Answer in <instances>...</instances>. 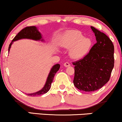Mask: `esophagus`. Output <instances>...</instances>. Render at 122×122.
Masks as SVG:
<instances>
[{"instance_id": "esophagus-1", "label": "esophagus", "mask_w": 122, "mask_h": 122, "mask_svg": "<svg viewBox=\"0 0 122 122\" xmlns=\"http://www.w3.org/2000/svg\"><path fill=\"white\" fill-rule=\"evenodd\" d=\"M64 66L68 67V66H70V64H69V62H65L64 64Z\"/></svg>"}]
</instances>
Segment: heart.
<instances>
[{
	"mask_svg": "<svg viewBox=\"0 0 122 122\" xmlns=\"http://www.w3.org/2000/svg\"><path fill=\"white\" fill-rule=\"evenodd\" d=\"M63 45L65 48L71 49V58L79 59L87 54L92 46V41L89 38H84L79 31H70L66 35Z\"/></svg>",
	"mask_w": 122,
	"mask_h": 122,
	"instance_id": "b5f03b06",
	"label": "heart"
}]
</instances>
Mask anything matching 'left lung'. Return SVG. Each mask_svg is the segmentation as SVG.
I'll use <instances>...</instances> for the list:
<instances>
[{
    "instance_id": "obj_1",
    "label": "left lung",
    "mask_w": 122,
    "mask_h": 122,
    "mask_svg": "<svg viewBox=\"0 0 122 122\" xmlns=\"http://www.w3.org/2000/svg\"><path fill=\"white\" fill-rule=\"evenodd\" d=\"M96 42L75 65L73 84L79 90L92 92L100 89L110 80L114 66V46L104 33L91 26Z\"/></svg>"
}]
</instances>
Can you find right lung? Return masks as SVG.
I'll return each instance as SVG.
<instances>
[{
  "mask_svg": "<svg viewBox=\"0 0 122 122\" xmlns=\"http://www.w3.org/2000/svg\"><path fill=\"white\" fill-rule=\"evenodd\" d=\"M23 38L31 39V40L36 41H43V40H42L41 34V33L38 31V30H37V27H36V26H27V27H26L24 28V29H22V30H21L18 33V34L14 38L12 42L10 43V44L9 47H8V51L10 50V49L12 43L14 41H17ZM60 67V64H56V65L53 66V68H51V71H50L48 77H47V79L45 85L44 87H43L41 90H40V91L37 92H36V93H30V94H27V95H29V96H37V95H43L44 94V93H47V92L49 91V90L50 89V87H51V82H52L53 81L54 76H55L56 73L57 71L59 70Z\"/></svg>",
  "mask_w": 122,
  "mask_h": 122,
  "instance_id": "right-lung-1",
  "label": "right lung"
}]
</instances>
